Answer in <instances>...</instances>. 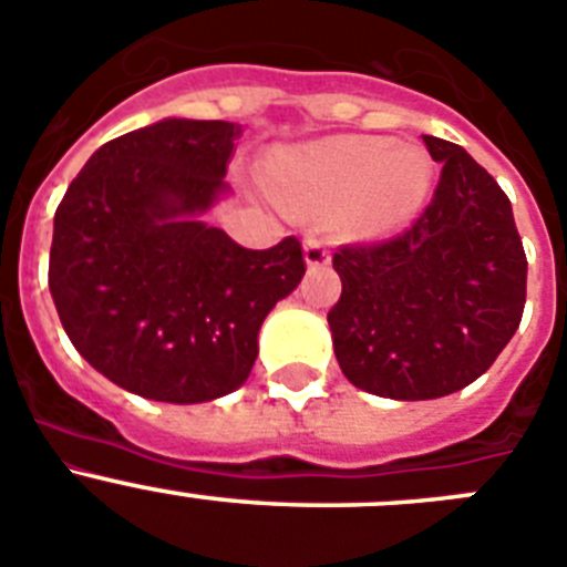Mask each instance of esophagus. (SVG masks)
Listing matches in <instances>:
<instances>
[{
  "label": "esophagus",
  "mask_w": 567,
  "mask_h": 567,
  "mask_svg": "<svg viewBox=\"0 0 567 567\" xmlns=\"http://www.w3.org/2000/svg\"><path fill=\"white\" fill-rule=\"evenodd\" d=\"M305 262H308V268H324L330 262L328 246L319 237L305 239Z\"/></svg>",
  "instance_id": "1"
}]
</instances>
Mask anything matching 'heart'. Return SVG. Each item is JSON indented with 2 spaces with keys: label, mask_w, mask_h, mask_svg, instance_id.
I'll list each match as a JSON object with an SVG mask.
<instances>
[{
  "label": "heart",
  "mask_w": 567,
  "mask_h": 567,
  "mask_svg": "<svg viewBox=\"0 0 567 567\" xmlns=\"http://www.w3.org/2000/svg\"><path fill=\"white\" fill-rule=\"evenodd\" d=\"M271 183L293 212H333L344 234L379 239L415 220L430 197L432 161L384 137H330L279 155Z\"/></svg>",
  "instance_id": "1"
}]
</instances>
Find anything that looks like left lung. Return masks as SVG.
Returning a JSON list of instances; mask_svg holds the SVG:
<instances>
[{
  "label": "left lung",
  "mask_w": 567,
  "mask_h": 567,
  "mask_svg": "<svg viewBox=\"0 0 567 567\" xmlns=\"http://www.w3.org/2000/svg\"><path fill=\"white\" fill-rule=\"evenodd\" d=\"M443 166L430 206L398 237L341 246L328 321L350 384L395 401L463 390L494 364L525 308L512 203L463 146L423 135Z\"/></svg>",
  "instance_id": "obj_1"
}]
</instances>
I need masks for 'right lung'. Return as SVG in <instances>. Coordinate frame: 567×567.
Returning a JSON list of instances; mask_svg holds the SVG:
<instances>
[{"label":"right lung","mask_w":567,"mask_h":567,"mask_svg":"<svg viewBox=\"0 0 567 567\" xmlns=\"http://www.w3.org/2000/svg\"><path fill=\"white\" fill-rule=\"evenodd\" d=\"M243 126L166 118L101 146L55 208L50 293L112 384L200 404L246 384L265 316L305 277L302 246L251 251L197 220L226 195Z\"/></svg>","instance_id":"right-lung-1"}]
</instances>
